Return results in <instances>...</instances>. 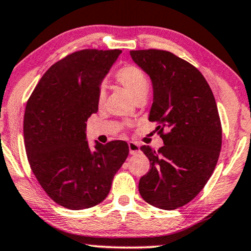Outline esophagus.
Segmentation results:
<instances>
[{
  "instance_id": "obj_1",
  "label": "esophagus",
  "mask_w": 251,
  "mask_h": 251,
  "mask_svg": "<svg viewBox=\"0 0 251 251\" xmlns=\"http://www.w3.org/2000/svg\"><path fill=\"white\" fill-rule=\"evenodd\" d=\"M128 145H129L130 154H136V153H138L139 151H141V149H139V145L136 142H129Z\"/></svg>"
}]
</instances>
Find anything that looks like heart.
I'll return each instance as SVG.
<instances>
[{
    "label": "heart",
    "instance_id": "heart-1",
    "mask_svg": "<svg viewBox=\"0 0 251 251\" xmlns=\"http://www.w3.org/2000/svg\"><path fill=\"white\" fill-rule=\"evenodd\" d=\"M114 78L119 84L129 91L131 96L137 99L143 94H148L149 92V79L144 71L135 64H126L119 68L114 73ZM106 99V89L105 86H100L98 89L97 101L98 105L101 106Z\"/></svg>",
    "mask_w": 251,
    "mask_h": 251
}]
</instances>
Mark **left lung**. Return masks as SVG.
Masks as SVG:
<instances>
[{
    "label": "left lung",
    "instance_id": "obj_1",
    "mask_svg": "<svg viewBox=\"0 0 251 251\" xmlns=\"http://www.w3.org/2000/svg\"><path fill=\"white\" fill-rule=\"evenodd\" d=\"M130 55L152 79L149 121L157 123L164 141L158 151L141 148L150 171L139 180V194L158 209H178L201 193L216 168L223 141L216 99L201 71L171 51Z\"/></svg>",
    "mask_w": 251,
    "mask_h": 251
}]
</instances>
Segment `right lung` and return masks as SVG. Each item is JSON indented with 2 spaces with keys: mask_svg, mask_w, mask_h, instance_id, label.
Returning a JSON list of instances; mask_svg holds the SVG:
<instances>
[{
  "mask_svg": "<svg viewBox=\"0 0 251 251\" xmlns=\"http://www.w3.org/2000/svg\"><path fill=\"white\" fill-rule=\"evenodd\" d=\"M120 53L82 50L67 55L44 74L26 102L28 164L45 193L67 209L101 203L129 154L125 141L90 149L85 133V122L98 112L100 83Z\"/></svg>",
  "mask_w": 251,
  "mask_h": 251,
  "instance_id": "add662e5",
  "label": "right lung"
}]
</instances>
